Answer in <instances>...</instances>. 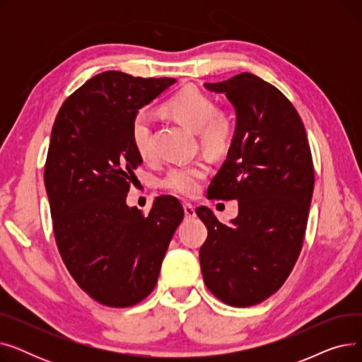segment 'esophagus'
Wrapping results in <instances>:
<instances>
[{
	"mask_svg": "<svg viewBox=\"0 0 362 362\" xmlns=\"http://www.w3.org/2000/svg\"><path fill=\"white\" fill-rule=\"evenodd\" d=\"M183 210H185V216H186V218H195V216H197V213H195V208H194V205H191V204H185L183 205Z\"/></svg>",
	"mask_w": 362,
	"mask_h": 362,
	"instance_id": "1",
	"label": "esophagus"
}]
</instances>
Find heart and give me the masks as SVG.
Segmentation results:
<instances>
[{
  "label": "heart",
  "mask_w": 362,
  "mask_h": 362,
  "mask_svg": "<svg viewBox=\"0 0 362 362\" xmlns=\"http://www.w3.org/2000/svg\"><path fill=\"white\" fill-rule=\"evenodd\" d=\"M164 110L189 129L197 130L201 145L213 154L229 149L235 136V122L224 110H217L214 100L198 88L187 86L173 95ZM130 141L141 158L152 154V126L146 112H138L130 124ZM208 164L197 160L167 170L161 186L180 197H195L208 175Z\"/></svg>",
  "instance_id": "obj_1"
}]
</instances>
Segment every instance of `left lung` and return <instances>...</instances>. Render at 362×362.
I'll list each match as a JSON object with an SVG mask.
<instances>
[{"instance_id":"1","label":"left lung","mask_w":362,"mask_h":362,"mask_svg":"<svg viewBox=\"0 0 362 362\" xmlns=\"http://www.w3.org/2000/svg\"><path fill=\"white\" fill-rule=\"evenodd\" d=\"M205 88L226 93L236 111L232 145L206 194L238 199L239 213L226 226L210 208H197L208 230L201 272L220 300L251 307L280 289L299 257L314 191L311 149L292 103L258 76Z\"/></svg>"}]
</instances>
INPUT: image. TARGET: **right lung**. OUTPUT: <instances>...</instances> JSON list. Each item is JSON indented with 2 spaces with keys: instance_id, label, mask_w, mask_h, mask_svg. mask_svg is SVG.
Instances as JSON below:
<instances>
[{
  "instance_id": "right-lung-1",
  "label": "right lung",
  "mask_w": 362,
  "mask_h": 362,
  "mask_svg": "<svg viewBox=\"0 0 362 362\" xmlns=\"http://www.w3.org/2000/svg\"><path fill=\"white\" fill-rule=\"evenodd\" d=\"M175 82L100 73L64 101L51 130L44 182L55 242L76 283L107 307H132L152 292L185 216L168 195L148 216L126 204L142 164L132 120Z\"/></svg>"
}]
</instances>
